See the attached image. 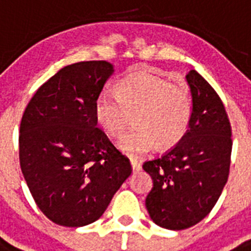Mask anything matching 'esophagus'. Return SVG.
Here are the masks:
<instances>
[{
  "label": "esophagus",
  "instance_id": "obj_1",
  "mask_svg": "<svg viewBox=\"0 0 251 251\" xmlns=\"http://www.w3.org/2000/svg\"><path fill=\"white\" fill-rule=\"evenodd\" d=\"M130 163H131V167H132V171H139L140 168H142V165H140V162L135 158H130Z\"/></svg>",
  "mask_w": 251,
  "mask_h": 251
}]
</instances>
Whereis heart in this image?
<instances>
[{"label":"heart","instance_id":"obj_1","mask_svg":"<svg viewBox=\"0 0 251 251\" xmlns=\"http://www.w3.org/2000/svg\"><path fill=\"white\" fill-rule=\"evenodd\" d=\"M116 96L102 93L94 100V117L103 131L120 138L135 114L136 129L120 140L129 154H143L157 145L166 151L178 144L193 119V97L184 84L151 73H135L116 84Z\"/></svg>","mask_w":251,"mask_h":251}]
</instances>
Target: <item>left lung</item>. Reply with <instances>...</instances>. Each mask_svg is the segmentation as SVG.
Returning a JSON list of instances; mask_svg holds the SVG:
<instances>
[{
    "mask_svg": "<svg viewBox=\"0 0 251 251\" xmlns=\"http://www.w3.org/2000/svg\"><path fill=\"white\" fill-rule=\"evenodd\" d=\"M193 97L189 131L176 147L144 162L153 180L145 205L153 222L185 229L209 214L226 185L231 163V125L220 96L195 70L186 75Z\"/></svg>",
    "mask_w": 251,
    "mask_h": 251,
    "instance_id": "obj_1",
    "label": "left lung"
}]
</instances>
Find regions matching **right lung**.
Wrapping results in <instances>:
<instances>
[{"label":"right lung","instance_id":"1","mask_svg":"<svg viewBox=\"0 0 251 251\" xmlns=\"http://www.w3.org/2000/svg\"><path fill=\"white\" fill-rule=\"evenodd\" d=\"M113 73L107 61L61 69L29 100L19 135V158L31 197L56 225L81 227L104 213L131 175L94 117V100Z\"/></svg>","mask_w":251,"mask_h":251}]
</instances>
